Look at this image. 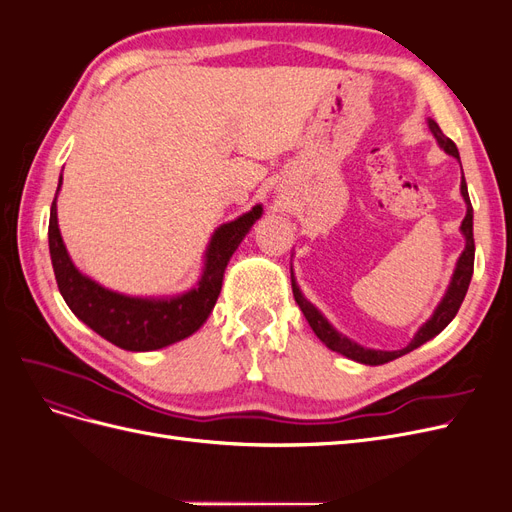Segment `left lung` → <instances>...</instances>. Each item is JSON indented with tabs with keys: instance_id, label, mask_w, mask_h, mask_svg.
Segmentation results:
<instances>
[{
	"instance_id": "obj_1",
	"label": "left lung",
	"mask_w": 512,
	"mask_h": 512,
	"mask_svg": "<svg viewBox=\"0 0 512 512\" xmlns=\"http://www.w3.org/2000/svg\"><path fill=\"white\" fill-rule=\"evenodd\" d=\"M429 128L433 132V136L438 138L440 147L451 153L453 158L459 160V151H457V145L448 138L440 126L433 119H429ZM461 194H463V200H466L468 205V213L466 218H463L461 222V230L463 235H466V250H463V254L459 256V262H457V269H455V275H453V282L451 286H448V292L446 297L442 299V303L438 305L436 314L431 316V320H427L421 331H418L414 335V339L410 342V346H406L404 350H393V352H386V350H369V348H363L359 344H354L352 339L339 335L331 324L324 320V316L318 312V309L309 303L303 294L299 292L297 284H294L292 280V294H294V301H297V305L301 307V312L305 316V320L309 322V327H312V331L318 335L320 342L339 352L348 356V359L352 361H359V363H365V365H382V363H389L393 359H397V356L406 354V352H412L414 348L423 346L425 342H429L431 337H436L440 331L446 329V324L451 322L455 318V314L459 312V307L463 303V299H466V292H468V286H470V280H472V273H474V232H472V203H470V196H468V185H466V179L461 177Z\"/></svg>"
}]
</instances>
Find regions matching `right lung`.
Masks as SVG:
<instances>
[{
	"label": "right lung",
	"instance_id": "right-lung-1",
	"mask_svg": "<svg viewBox=\"0 0 512 512\" xmlns=\"http://www.w3.org/2000/svg\"><path fill=\"white\" fill-rule=\"evenodd\" d=\"M55 200L51 205L49 220V250L61 297H64L74 316L83 320L89 329H94L111 344L132 352L170 346L200 329V324L207 320L215 301L220 297L224 269L232 252L237 250L247 230L252 228L262 213V207L256 205L250 213L241 215L239 220L215 230L203 277H200L194 290L175 299L151 301L123 297V294L106 290L76 271L59 235Z\"/></svg>",
	"mask_w": 512,
	"mask_h": 512
}]
</instances>
